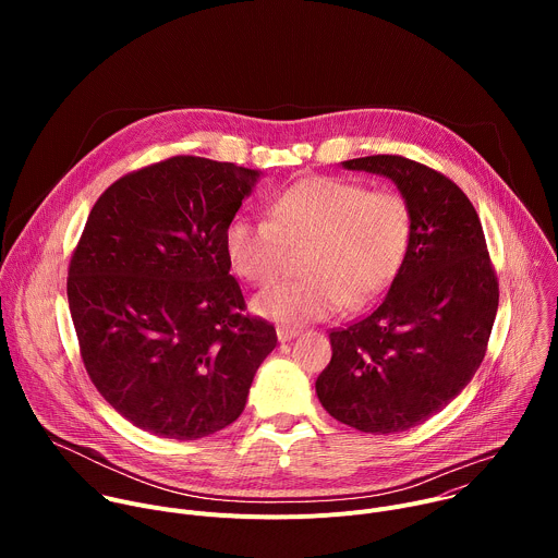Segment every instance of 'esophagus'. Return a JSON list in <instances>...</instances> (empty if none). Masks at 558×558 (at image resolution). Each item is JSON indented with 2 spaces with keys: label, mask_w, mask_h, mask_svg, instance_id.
I'll list each match as a JSON object with an SVG mask.
<instances>
[{
  "label": "esophagus",
  "mask_w": 558,
  "mask_h": 558,
  "mask_svg": "<svg viewBox=\"0 0 558 558\" xmlns=\"http://www.w3.org/2000/svg\"><path fill=\"white\" fill-rule=\"evenodd\" d=\"M298 333H300V331H295V329H287V327H278V331H276V336H278V340H280V342H291L293 338H298Z\"/></svg>",
  "instance_id": "34e87169"
}]
</instances>
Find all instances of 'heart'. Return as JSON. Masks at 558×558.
<instances>
[{"instance_id": "1", "label": "heart", "mask_w": 558, "mask_h": 558, "mask_svg": "<svg viewBox=\"0 0 558 558\" xmlns=\"http://www.w3.org/2000/svg\"><path fill=\"white\" fill-rule=\"evenodd\" d=\"M269 218L233 216L225 227L231 269L254 284L271 282L287 247L308 245L302 274L254 295L252 308L282 327L327 320L344 302L364 306L400 271L413 231L409 203L395 192L313 177L282 190Z\"/></svg>"}]
</instances>
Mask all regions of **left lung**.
<instances>
[{"label": "left lung", "instance_id": "8db88e82", "mask_svg": "<svg viewBox=\"0 0 558 558\" xmlns=\"http://www.w3.org/2000/svg\"><path fill=\"white\" fill-rule=\"evenodd\" d=\"M342 168L388 179L411 207L413 231L381 304L329 336L333 355L315 392L351 428L402 433L448 407L480 368L499 284L480 216L450 179L392 154Z\"/></svg>", "mask_w": 558, "mask_h": 558}]
</instances>
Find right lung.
<instances>
[{
    "mask_svg": "<svg viewBox=\"0 0 558 558\" xmlns=\"http://www.w3.org/2000/svg\"><path fill=\"white\" fill-rule=\"evenodd\" d=\"M263 172L174 156L95 203L70 260L68 304L97 390L130 424L201 439L241 417L276 329L243 315L225 227Z\"/></svg>",
    "mask_w": 558,
    "mask_h": 558,
    "instance_id": "add662e5",
    "label": "right lung"
}]
</instances>
